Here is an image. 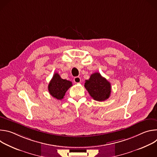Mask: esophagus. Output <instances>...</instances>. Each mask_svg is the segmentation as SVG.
<instances>
[{
	"instance_id": "1",
	"label": "esophagus",
	"mask_w": 157,
	"mask_h": 157,
	"mask_svg": "<svg viewBox=\"0 0 157 157\" xmlns=\"http://www.w3.org/2000/svg\"><path fill=\"white\" fill-rule=\"evenodd\" d=\"M74 82L75 83H80L81 82V78L79 76H76L74 78Z\"/></svg>"
}]
</instances>
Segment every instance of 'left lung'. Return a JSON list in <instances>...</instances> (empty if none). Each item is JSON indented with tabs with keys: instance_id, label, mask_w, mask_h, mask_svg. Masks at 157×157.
Here are the masks:
<instances>
[{
	"instance_id": "left-lung-1",
	"label": "left lung",
	"mask_w": 157,
	"mask_h": 157,
	"mask_svg": "<svg viewBox=\"0 0 157 157\" xmlns=\"http://www.w3.org/2000/svg\"><path fill=\"white\" fill-rule=\"evenodd\" d=\"M84 87L90 96L98 101H105L110 95V83L99 73L92 74L90 78L86 80Z\"/></svg>"
}]
</instances>
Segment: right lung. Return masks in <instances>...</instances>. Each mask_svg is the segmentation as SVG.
<instances>
[{"mask_svg":"<svg viewBox=\"0 0 157 157\" xmlns=\"http://www.w3.org/2000/svg\"><path fill=\"white\" fill-rule=\"evenodd\" d=\"M71 86H72L71 81L62 79L58 73H55L48 84V89L50 94L54 98L61 100Z\"/></svg>","mask_w":157,"mask_h":157,"instance_id":"add662e5","label":"right lung"}]
</instances>
